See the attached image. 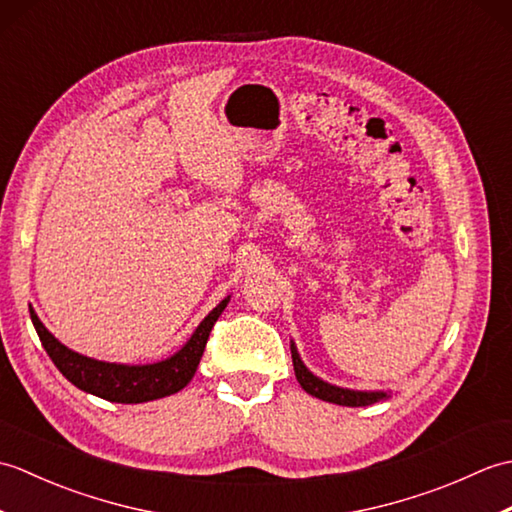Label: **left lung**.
I'll return each mask as SVG.
<instances>
[{
  "label": "left lung",
  "instance_id": "left-lung-1",
  "mask_svg": "<svg viewBox=\"0 0 512 512\" xmlns=\"http://www.w3.org/2000/svg\"><path fill=\"white\" fill-rule=\"evenodd\" d=\"M292 365H295V376L299 380V385L306 389L310 396L319 400L334 402V405H343V407H365L387 398L385 391H352V389H341V387L323 383L321 378L310 374L306 365L301 363L295 345H292Z\"/></svg>",
  "mask_w": 512,
  "mask_h": 512
}]
</instances>
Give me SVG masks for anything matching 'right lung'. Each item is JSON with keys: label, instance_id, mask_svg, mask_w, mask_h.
<instances>
[{"label": "right lung", "instance_id": "right-lung-1", "mask_svg": "<svg viewBox=\"0 0 512 512\" xmlns=\"http://www.w3.org/2000/svg\"><path fill=\"white\" fill-rule=\"evenodd\" d=\"M226 303L228 299H224L220 306L213 308V312L198 325V330L193 332L187 345H184L178 354H173L167 361H160L154 365H116L94 361V358L68 350L63 343L54 339L32 308L30 319L39 334L43 350L48 352L52 363L57 365L59 372L68 378L72 385L110 402H125V405H132V402H147L171 396L189 385L195 369L200 365V358L204 354V347L206 341H209L213 325L217 317L224 312Z\"/></svg>", "mask_w": 512, "mask_h": 512}]
</instances>
